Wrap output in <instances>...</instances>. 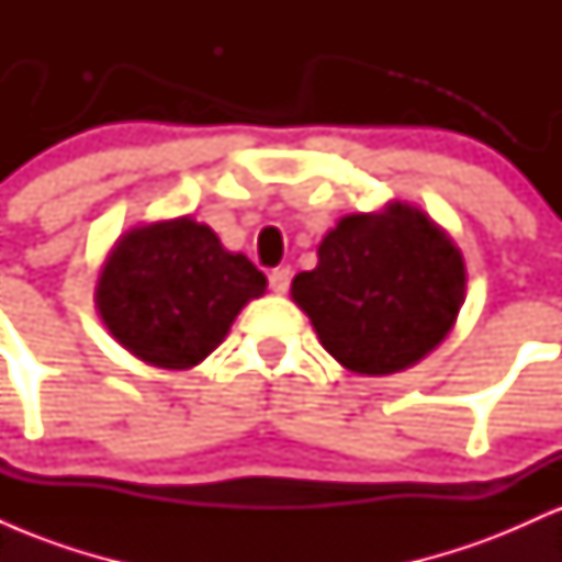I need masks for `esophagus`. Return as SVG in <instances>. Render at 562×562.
Segmentation results:
<instances>
[{
	"mask_svg": "<svg viewBox=\"0 0 562 562\" xmlns=\"http://www.w3.org/2000/svg\"><path fill=\"white\" fill-rule=\"evenodd\" d=\"M290 269L288 267H282V269H274L272 274H269V288L274 290L277 295H282V293H288V288H290Z\"/></svg>",
	"mask_w": 562,
	"mask_h": 562,
	"instance_id": "34e87169",
	"label": "esophagus"
}]
</instances>
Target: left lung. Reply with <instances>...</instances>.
<instances>
[{"instance_id":"1","label":"left lung","mask_w":562,"mask_h":562,"mask_svg":"<svg viewBox=\"0 0 562 562\" xmlns=\"http://www.w3.org/2000/svg\"><path fill=\"white\" fill-rule=\"evenodd\" d=\"M295 274L290 295L346 370L391 375L447 338L465 301V261L428 214L393 200L344 216Z\"/></svg>"}]
</instances>
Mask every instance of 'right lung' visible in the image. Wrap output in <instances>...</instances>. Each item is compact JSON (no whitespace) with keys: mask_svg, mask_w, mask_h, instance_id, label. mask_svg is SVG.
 Returning <instances> with one entry per match:
<instances>
[{"mask_svg":"<svg viewBox=\"0 0 562 562\" xmlns=\"http://www.w3.org/2000/svg\"><path fill=\"white\" fill-rule=\"evenodd\" d=\"M267 277L216 232L179 216L119 237L102 263L94 303L128 353L164 370H190L227 338Z\"/></svg>","mask_w":562,"mask_h":562,"instance_id":"add662e5","label":"right lung"}]
</instances>
